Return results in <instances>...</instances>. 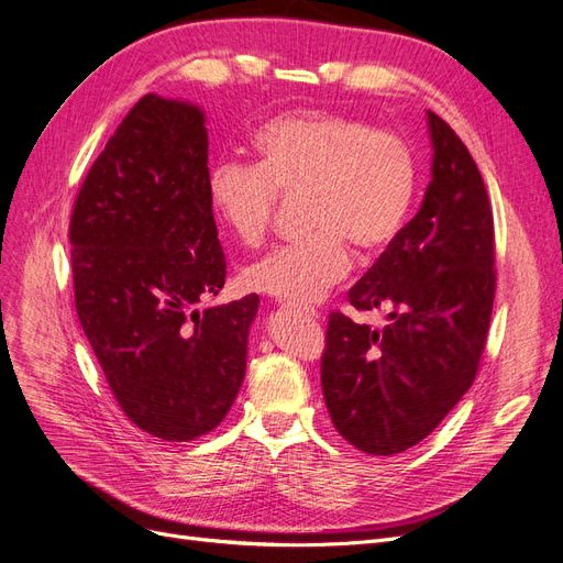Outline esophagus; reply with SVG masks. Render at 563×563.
I'll list each match as a JSON object with an SVG mask.
<instances>
[{
  "label": "esophagus",
  "mask_w": 563,
  "mask_h": 563,
  "mask_svg": "<svg viewBox=\"0 0 563 563\" xmlns=\"http://www.w3.org/2000/svg\"><path fill=\"white\" fill-rule=\"evenodd\" d=\"M295 313L301 316V318H308V320H318L320 318L313 308H295Z\"/></svg>",
  "instance_id": "34e87169"
}]
</instances>
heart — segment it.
Segmentation results:
<instances>
[{
  "mask_svg": "<svg viewBox=\"0 0 563 563\" xmlns=\"http://www.w3.org/2000/svg\"><path fill=\"white\" fill-rule=\"evenodd\" d=\"M253 145L260 162L224 159L211 166L208 199L236 243L257 247L283 197H303L310 234L243 268L255 292L292 306L329 295L350 271V245L373 255L406 224L415 183L410 145L391 132L339 113L306 111L268 120Z\"/></svg>",
  "mask_w": 563,
  "mask_h": 563,
  "instance_id": "b5f03b06",
  "label": "heart"
}]
</instances>
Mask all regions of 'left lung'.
Segmentation results:
<instances>
[{
    "instance_id": "8db88e82",
    "label": "left lung",
    "mask_w": 563,
    "mask_h": 563,
    "mask_svg": "<svg viewBox=\"0 0 563 563\" xmlns=\"http://www.w3.org/2000/svg\"><path fill=\"white\" fill-rule=\"evenodd\" d=\"M427 118L433 159L420 211L347 292L357 310L387 308L389 324L331 313L320 368L336 431L378 456L418 445L468 391L496 292L483 176L450 124Z\"/></svg>"
}]
</instances>
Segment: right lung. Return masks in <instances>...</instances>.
I'll list each match as a JSON object with an SVG mask.
<instances>
[{
    "label": "right lung",
    "instance_id": "obj_1",
    "mask_svg": "<svg viewBox=\"0 0 563 563\" xmlns=\"http://www.w3.org/2000/svg\"><path fill=\"white\" fill-rule=\"evenodd\" d=\"M206 180L203 111L151 92L95 159L69 224L78 320L103 376L139 429L172 443L224 420L260 306L195 308L227 276Z\"/></svg>",
    "mask_w": 563,
    "mask_h": 563
}]
</instances>
